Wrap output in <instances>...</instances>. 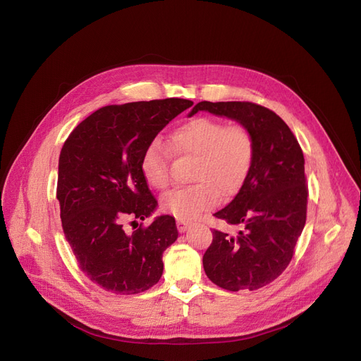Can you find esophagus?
<instances>
[{
	"mask_svg": "<svg viewBox=\"0 0 361 361\" xmlns=\"http://www.w3.org/2000/svg\"><path fill=\"white\" fill-rule=\"evenodd\" d=\"M190 226V223L189 221H184V219H177V228H178V231L180 233H183V231H185L187 230V227Z\"/></svg>",
	"mask_w": 361,
	"mask_h": 361,
	"instance_id": "34e87169",
	"label": "esophagus"
}]
</instances>
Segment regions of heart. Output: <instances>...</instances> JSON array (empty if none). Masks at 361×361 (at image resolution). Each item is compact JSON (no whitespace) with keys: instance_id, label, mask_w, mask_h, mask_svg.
Instances as JSON below:
<instances>
[{"instance_id":"heart-1","label":"heart","mask_w":361,"mask_h":361,"mask_svg":"<svg viewBox=\"0 0 361 361\" xmlns=\"http://www.w3.org/2000/svg\"><path fill=\"white\" fill-rule=\"evenodd\" d=\"M171 149L180 156H193L192 185L181 187L162 197L161 207L178 219H195L215 207L219 195H236L246 181L255 156V138L242 123L200 116L184 122L169 137ZM143 178L156 190L171 181L169 152L153 140L140 161Z\"/></svg>"}]
</instances>
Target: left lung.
Here are the masks:
<instances>
[{"label": "left lung", "instance_id": "1", "mask_svg": "<svg viewBox=\"0 0 361 361\" xmlns=\"http://www.w3.org/2000/svg\"><path fill=\"white\" fill-rule=\"evenodd\" d=\"M208 111L245 125L255 156L239 193L214 215L239 231H212L203 269L226 290H257L286 270L305 226L308 187L304 153L290 128L270 109L250 102H200Z\"/></svg>", "mask_w": 361, "mask_h": 361}]
</instances>
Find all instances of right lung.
<instances>
[{
    "label": "right lung",
    "instance_id": "obj_1",
    "mask_svg": "<svg viewBox=\"0 0 361 361\" xmlns=\"http://www.w3.org/2000/svg\"><path fill=\"white\" fill-rule=\"evenodd\" d=\"M192 104L165 99L104 106L76 125L61 147V227L81 271L109 292H145L162 276L164 250L178 238L174 216L161 215L133 233L125 224L158 207L140 161L158 133Z\"/></svg>",
    "mask_w": 361,
    "mask_h": 361
}]
</instances>
